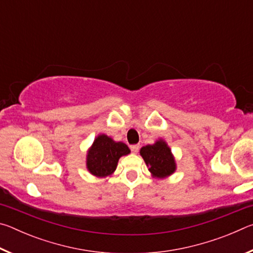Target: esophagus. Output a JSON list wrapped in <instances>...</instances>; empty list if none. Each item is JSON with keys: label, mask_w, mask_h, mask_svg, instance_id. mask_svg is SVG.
<instances>
[{"label": "esophagus", "mask_w": 253, "mask_h": 253, "mask_svg": "<svg viewBox=\"0 0 253 253\" xmlns=\"http://www.w3.org/2000/svg\"><path fill=\"white\" fill-rule=\"evenodd\" d=\"M130 151L134 153V154H136L137 152L139 151V145H131L130 146Z\"/></svg>", "instance_id": "34e87169"}]
</instances>
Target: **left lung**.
Segmentation results:
<instances>
[{
    "mask_svg": "<svg viewBox=\"0 0 253 253\" xmlns=\"http://www.w3.org/2000/svg\"><path fill=\"white\" fill-rule=\"evenodd\" d=\"M140 155L148 166L149 172L155 177H168L176 169V164L170 149L162 139L157 140L155 144L140 148Z\"/></svg>",
    "mask_w": 253,
    "mask_h": 253,
    "instance_id": "1",
    "label": "left lung"
}]
</instances>
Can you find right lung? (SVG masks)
<instances>
[{
	"label": "right lung",
	"mask_w": 253,
	"mask_h": 253,
	"mask_svg": "<svg viewBox=\"0 0 253 253\" xmlns=\"http://www.w3.org/2000/svg\"><path fill=\"white\" fill-rule=\"evenodd\" d=\"M129 153L126 144L115 142L107 135H99L88 151L87 169L95 176H108L116 169L119 158Z\"/></svg>",
	"instance_id": "add662e5"
}]
</instances>
